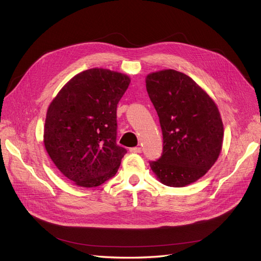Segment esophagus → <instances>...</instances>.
Listing matches in <instances>:
<instances>
[{"label":"esophagus","instance_id":"1","mask_svg":"<svg viewBox=\"0 0 261 261\" xmlns=\"http://www.w3.org/2000/svg\"><path fill=\"white\" fill-rule=\"evenodd\" d=\"M130 152H132V153H141L142 149L140 148V146H136V148H131Z\"/></svg>","mask_w":261,"mask_h":261}]
</instances>
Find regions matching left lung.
<instances>
[{
    "instance_id": "obj_1",
    "label": "left lung",
    "mask_w": 261,
    "mask_h": 261,
    "mask_svg": "<svg viewBox=\"0 0 261 261\" xmlns=\"http://www.w3.org/2000/svg\"><path fill=\"white\" fill-rule=\"evenodd\" d=\"M163 135V152L150 166L160 182L173 188L206 174L222 151L224 126L216 103L188 75L173 69L145 78Z\"/></svg>"
}]
</instances>
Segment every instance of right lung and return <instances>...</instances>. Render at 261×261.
I'll return each instance as SVG.
<instances>
[{"instance_id": "1", "label": "right lung", "mask_w": 261, "mask_h": 261, "mask_svg": "<svg viewBox=\"0 0 261 261\" xmlns=\"http://www.w3.org/2000/svg\"><path fill=\"white\" fill-rule=\"evenodd\" d=\"M129 84L121 72L91 68L72 77L49 105L45 149L76 185L96 188L116 175L126 153L117 144V105Z\"/></svg>"}]
</instances>
